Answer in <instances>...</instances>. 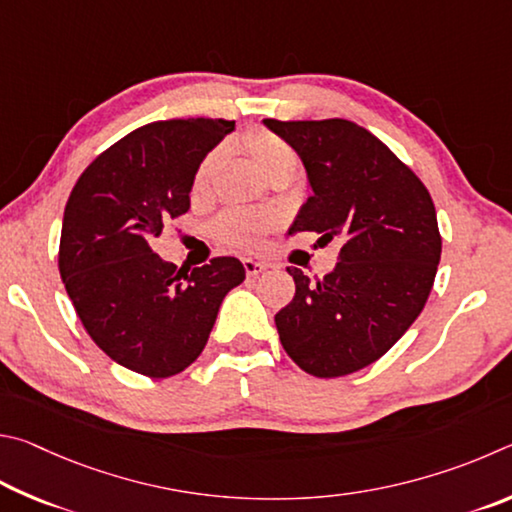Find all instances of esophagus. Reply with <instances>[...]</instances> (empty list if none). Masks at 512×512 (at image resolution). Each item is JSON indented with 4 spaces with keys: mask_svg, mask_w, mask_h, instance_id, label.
<instances>
[{
    "mask_svg": "<svg viewBox=\"0 0 512 512\" xmlns=\"http://www.w3.org/2000/svg\"><path fill=\"white\" fill-rule=\"evenodd\" d=\"M242 265H245V272H247V276H258L261 272H265L267 267V263H263V261H256V258H245V261H242Z\"/></svg>",
    "mask_w": 512,
    "mask_h": 512,
    "instance_id": "esophagus-1",
    "label": "esophagus"
}]
</instances>
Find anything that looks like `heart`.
Here are the masks:
<instances>
[{
	"label": "heart",
	"instance_id": "heart-1",
	"mask_svg": "<svg viewBox=\"0 0 512 512\" xmlns=\"http://www.w3.org/2000/svg\"><path fill=\"white\" fill-rule=\"evenodd\" d=\"M245 152L267 179H272L276 175H294L299 170L297 152L292 150L288 141L276 137L274 132H267V130L249 132L245 137ZM220 161H222V152L211 150L209 155L197 164L195 175H193L195 195H204L209 191L213 177L220 168ZM270 224L272 220L261 213L229 211L220 218L218 233L224 240L231 242V245L247 247L258 242V238L270 229Z\"/></svg>",
	"mask_w": 512,
	"mask_h": 512
}]
</instances>
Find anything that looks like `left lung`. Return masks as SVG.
<instances>
[{"label": "left lung", "mask_w": 512, "mask_h": 512, "mask_svg": "<svg viewBox=\"0 0 512 512\" xmlns=\"http://www.w3.org/2000/svg\"><path fill=\"white\" fill-rule=\"evenodd\" d=\"M263 123L297 150L312 188L290 236L342 240L339 263L321 281L288 267L297 292L274 317L281 344L315 378L355 373L425 308L441 261L434 202L414 170L353 121Z\"/></svg>", "instance_id": "8db88e82"}]
</instances>
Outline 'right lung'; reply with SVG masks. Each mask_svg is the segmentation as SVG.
<instances>
[{
    "label": "right lung",
    "instance_id": "obj_1",
    "mask_svg": "<svg viewBox=\"0 0 512 512\" xmlns=\"http://www.w3.org/2000/svg\"><path fill=\"white\" fill-rule=\"evenodd\" d=\"M233 130L224 119L148 123L98 155L69 195L62 283L94 344L134 373L170 378L191 366L222 299L245 281L233 256L177 272L150 247L191 209L197 164Z\"/></svg>",
    "mask_w": 512,
    "mask_h": 512
}]
</instances>
